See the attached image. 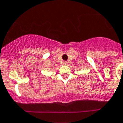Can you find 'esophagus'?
I'll list each match as a JSON object with an SVG mask.
<instances>
[{
    "label": "esophagus",
    "instance_id": "obj_1",
    "mask_svg": "<svg viewBox=\"0 0 123 123\" xmlns=\"http://www.w3.org/2000/svg\"><path fill=\"white\" fill-rule=\"evenodd\" d=\"M68 64V62L67 61H64L63 62V65H65V66H66V65H67Z\"/></svg>",
    "mask_w": 123,
    "mask_h": 123
}]
</instances>
